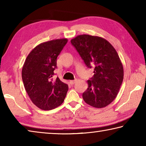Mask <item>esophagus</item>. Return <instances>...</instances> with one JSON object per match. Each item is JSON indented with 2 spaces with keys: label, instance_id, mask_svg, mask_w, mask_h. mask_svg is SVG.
Segmentation results:
<instances>
[{
  "label": "esophagus",
  "instance_id": "34e87169",
  "mask_svg": "<svg viewBox=\"0 0 146 146\" xmlns=\"http://www.w3.org/2000/svg\"><path fill=\"white\" fill-rule=\"evenodd\" d=\"M76 81V79H75V80H70V84H71V85L74 84L75 83Z\"/></svg>",
  "mask_w": 146,
  "mask_h": 146
}]
</instances>
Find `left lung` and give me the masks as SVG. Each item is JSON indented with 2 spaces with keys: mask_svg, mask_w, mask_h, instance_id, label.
<instances>
[{
  "mask_svg": "<svg viewBox=\"0 0 146 146\" xmlns=\"http://www.w3.org/2000/svg\"><path fill=\"white\" fill-rule=\"evenodd\" d=\"M71 43L94 75L88 80V88L83 93L84 100L97 108H104L117 97L123 78L122 62L115 49L106 39L81 35Z\"/></svg>",
  "mask_w": 146,
  "mask_h": 146,
  "instance_id": "obj_1",
  "label": "left lung"
}]
</instances>
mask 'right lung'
<instances>
[{
  "instance_id": "1",
  "label": "right lung",
  "mask_w": 146,
  "mask_h": 146,
  "mask_svg": "<svg viewBox=\"0 0 146 146\" xmlns=\"http://www.w3.org/2000/svg\"><path fill=\"white\" fill-rule=\"evenodd\" d=\"M68 42L66 38L46 42L36 46L25 60L22 70L24 88L38 108L51 110L61 105L68 90L67 84L53 79L56 58Z\"/></svg>"
}]
</instances>
